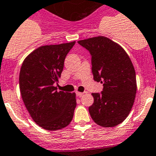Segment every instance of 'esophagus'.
<instances>
[{
	"instance_id": "esophagus-1",
	"label": "esophagus",
	"mask_w": 156,
	"mask_h": 156,
	"mask_svg": "<svg viewBox=\"0 0 156 156\" xmlns=\"http://www.w3.org/2000/svg\"><path fill=\"white\" fill-rule=\"evenodd\" d=\"M83 94L84 93H82V92H79V91H77V92H76V94H77V96H78V97H81V96H82Z\"/></svg>"
}]
</instances>
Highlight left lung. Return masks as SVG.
<instances>
[{
  "label": "left lung",
  "instance_id": "8db88e82",
  "mask_svg": "<svg viewBox=\"0 0 156 156\" xmlns=\"http://www.w3.org/2000/svg\"><path fill=\"white\" fill-rule=\"evenodd\" d=\"M78 42L90 53L94 80L103 83L101 94L92 93L94 103L89 107L90 115L99 126H117L130 114L137 90L131 58L121 45L106 37Z\"/></svg>",
  "mask_w": 156,
  "mask_h": 156
}]
</instances>
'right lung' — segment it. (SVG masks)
Returning a JSON list of instances; mask_svg holds the SVG:
<instances>
[{
	"label": "right lung",
	"instance_id": "obj_1",
	"mask_svg": "<svg viewBox=\"0 0 156 156\" xmlns=\"http://www.w3.org/2000/svg\"><path fill=\"white\" fill-rule=\"evenodd\" d=\"M75 41L40 46L25 58L19 75L21 98L39 126L57 131L68 126L76 107L75 93L58 91L64 61Z\"/></svg>",
	"mask_w": 156,
	"mask_h": 156
}]
</instances>
